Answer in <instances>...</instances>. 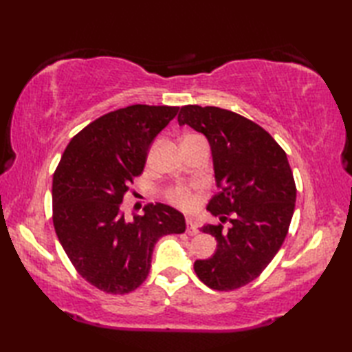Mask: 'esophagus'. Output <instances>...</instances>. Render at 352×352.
<instances>
[{
	"mask_svg": "<svg viewBox=\"0 0 352 352\" xmlns=\"http://www.w3.org/2000/svg\"><path fill=\"white\" fill-rule=\"evenodd\" d=\"M186 233L189 236H195L198 233V228L195 227V223L192 222V219H186Z\"/></svg>",
	"mask_w": 352,
	"mask_h": 352,
	"instance_id": "esophagus-1",
	"label": "esophagus"
}]
</instances>
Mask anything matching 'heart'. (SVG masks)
Returning <instances> with one entry per match:
<instances>
[{
    "label": "heart",
    "instance_id": "heart-1",
    "mask_svg": "<svg viewBox=\"0 0 352 352\" xmlns=\"http://www.w3.org/2000/svg\"><path fill=\"white\" fill-rule=\"evenodd\" d=\"M164 198H166L170 204L184 208V210H190L193 204H195V197H193L192 188L182 183L169 186L166 192H164Z\"/></svg>",
    "mask_w": 352,
    "mask_h": 352
}]
</instances>
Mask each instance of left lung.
Here are the masks:
<instances>
[{"label":"left lung","mask_w":352,"mask_h":352,"mask_svg":"<svg viewBox=\"0 0 352 352\" xmlns=\"http://www.w3.org/2000/svg\"><path fill=\"white\" fill-rule=\"evenodd\" d=\"M178 124L203 133L212 146L218 192L207 210L222 222L201 228L218 245L193 269L213 290L239 289L265 271L287 236L296 201L287 155L265 129L231 110L184 106ZM227 220L232 226L223 229Z\"/></svg>","instance_id":"1"}]
</instances>
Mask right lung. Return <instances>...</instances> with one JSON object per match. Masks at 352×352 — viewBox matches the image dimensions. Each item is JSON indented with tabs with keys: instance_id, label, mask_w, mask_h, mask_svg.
I'll return each instance as SVG.
<instances>
[{
	"instance_id": "add662e5",
	"label": "right lung",
	"mask_w": 352,
	"mask_h": 352,
	"mask_svg": "<svg viewBox=\"0 0 352 352\" xmlns=\"http://www.w3.org/2000/svg\"><path fill=\"white\" fill-rule=\"evenodd\" d=\"M178 107L134 104L95 119L66 146L52 177V223L76 271L106 294L146 280L154 245L182 234L184 216L162 203L126 221L124 195L144 170L154 138Z\"/></svg>"
}]
</instances>
